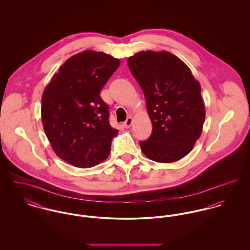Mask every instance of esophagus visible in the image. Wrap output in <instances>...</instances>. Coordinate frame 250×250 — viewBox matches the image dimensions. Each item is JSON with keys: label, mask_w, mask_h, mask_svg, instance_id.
<instances>
[{"label": "esophagus", "mask_w": 250, "mask_h": 250, "mask_svg": "<svg viewBox=\"0 0 250 250\" xmlns=\"http://www.w3.org/2000/svg\"><path fill=\"white\" fill-rule=\"evenodd\" d=\"M132 123H133V118H132L131 116H129V117L126 119V121L123 123V126H124L125 128H129V127L132 125Z\"/></svg>", "instance_id": "1"}]
</instances>
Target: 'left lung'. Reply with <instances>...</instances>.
<instances>
[{
  "instance_id": "left-lung-1",
  "label": "left lung",
  "mask_w": 250,
  "mask_h": 250,
  "mask_svg": "<svg viewBox=\"0 0 250 250\" xmlns=\"http://www.w3.org/2000/svg\"><path fill=\"white\" fill-rule=\"evenodd\" d=\"M143 89L152 134L141 148L158 163H173L188 155L199 139L205 106L199 83L189 68L168 52H140L128 60Z\"/></svg>"
}]
</instances>
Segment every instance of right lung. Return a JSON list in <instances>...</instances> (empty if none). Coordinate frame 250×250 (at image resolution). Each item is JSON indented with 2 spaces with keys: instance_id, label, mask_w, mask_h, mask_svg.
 I'll use <instances>...</instances> for the list:
<instances>
[{
  "instance_id": "add662e5",
  "label": "right lung",
  "mask_w": 250,
  "mask_h": 250,
  "mask_svg": "<svg viewBox=\"0 0 250 250\" xmlns=\"http://www.w3.org/2000/svg\"><path fill=\"white\" fill-rule=\"evenodd\" d=\"M120 64L109 55L83 51L67 60L42 95L41 117L55 153L76 167L106 160L118 131L100 91Z\"/></svg>"
}]
</instances>
